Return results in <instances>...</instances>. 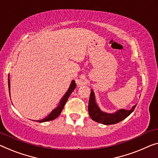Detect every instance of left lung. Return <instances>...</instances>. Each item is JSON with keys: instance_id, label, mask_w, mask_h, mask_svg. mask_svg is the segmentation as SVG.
<instances>
[{"instance_id": "obj_1", "label": "left lung", "mask_w": 158, "mask_h": 158, "mask_svg": "<svg viewBox=\"0 0 158 158\" xmlns=\"http://www.w3.org/2000/svg\"><path fill=\"white\" fill-rule=\"evenodd\" d=\"M135 106L136 105L133 106L131 110L120 109L114 114H107L103 112L96 103L95 96L91 89L89 101L88 110L89 116L93 121L104 125H112L118 123L128 117L133 111Z\"/></svg>"}]
</instances>
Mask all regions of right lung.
Returning <instances> with one entry per match:
<instances>
[{
	"mask_svg": "<svg viewBox=\"0 0 158 158\" xmlns=\"http://www.w3.org/2000/svg\"><path fill=\"white\" fill-rule=\"evenodd\" d=\"M76 84H75V81L72 80L71 84H70V86L68 91L66 92V94H64V96H63L62 99L60 102V103H59L58 106L56 108V109H54L52 111L50 114H49L48 116L42 119V120H39V121H37V122H46V121H52V120L55 119L56 117H58L60 116V114L62 112V110L64 108L65 103H67V101L69 98V96L71 95V94L72 93V91L74 90L75 88H76ZM10 79H9V76H8V89H9V93H10Z\"/></svg>",
	"mask_w": 158,
	"mask_h": 158,
	"instance_id": "right-lung-1",
	"label": "right lung"
}]
</instances>
